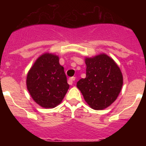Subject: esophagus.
Instances as JSON below:
<instances>
[{
    "instance_id": "34e87169",
    "label": "esophagus",
    "mask_w": 146,
    "mask_h": 146,
    "mask_svg": "<svg viewBox=\"0 0 146 146\" xmlns=\"http://www.w3.org/2000/svg\"><path fill=\"white\" fill-rule=\"evenodd\" d=\"M74 80H75V77H70V78H69V80H68V83L72 86V85L73 84V82H74Z\"/></svg>"
}]
</instances>
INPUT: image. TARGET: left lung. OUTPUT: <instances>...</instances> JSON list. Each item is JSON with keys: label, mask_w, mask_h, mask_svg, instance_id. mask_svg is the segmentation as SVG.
<instances>
[{"label": "left lung", "mask_w": 146, "mask_h": 146, "mask_svg": "<svg viewBox=\"0 0 146 146\" xmlns=\"http://www.w3.org/2000/svg\"><path fill=\"white\" fill-rule=\"evenodd\" d=\"M86 77L77 82L85 101L92 109L101 110L111 105L123 86L121 69L112 58L104 53L86 57Z\"/></svg>", "instance_id": "left-lung-1"}]
</instances>
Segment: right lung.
Wrapping results in <instances>:
<instances>
[{"label": "right lung", "instance_id": "obj_1", "mask_svg": "<svg viewBox=\"0 0 146 146\" xmlns=\"http://www.w3.org/2000/svg\"><path fill=\"white\" fill-rule=\"evenodd\" d=\"M27 89L35 102L53 108L62 102L69 88L57 55L45 52L36 60L26 77Z\"/></svg>", "mask_w": 146, "mask_h": 146}]
</instances>
